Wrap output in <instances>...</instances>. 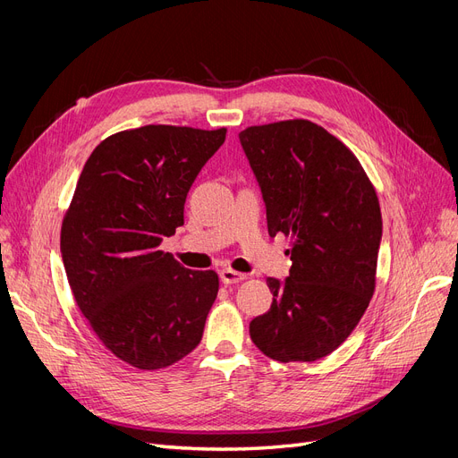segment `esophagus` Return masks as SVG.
<instances>
[{
	"label": "esophagus",
	"instance_id": "obj_1",
	"mask_svg": "<svg viewBox=\"0 0 458 458\" xmlns=\"http://www.w3.org/2000/svg\"><path fill=\"white\" fill-rule=\"evenodd\" d=\"M219 279L224 284H237L241 281L246 279L244 273H239V271H233V269H221L219 271Z\"/></svg>",
	"mask_w": 458,
	"mask_h": 458
}]
</instances>
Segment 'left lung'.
Segmentation results:
<instances>
[{
  "instance_id": "obj_1",
  "label": "left lung",
  "mask_w": 458,
  "mask_h": 458,
  "mask_svg": "<svg viewBox=\"0 0 458 458\" xmlns=\"http://www.w3.org/2000/svg\"><path fill=\"white\" fill-rule=\"evenodd\" d=\"M241 145L259 183L271 237L293 267L267 279L273 303L250 323L256 348L281 363H313L348 338L377 286L382 216L361 162L310 120L250 126Z\"/></svg>"
}]
</instances>
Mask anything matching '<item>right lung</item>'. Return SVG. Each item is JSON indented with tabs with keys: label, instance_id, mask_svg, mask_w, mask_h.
Wrapping results in <instances>:
<instances>
[{
	"label": "right lung",
	"instance_id": "add662e5",
	"mask_svg": "<svg viewBox=\"0 0 458 458\" xmlns=\"http://www.w3.org/2000/svg\"><path fill=\"white\" fill-rule=\"evenodd\" d=\"M225 133L150 123L106 137L63 217L78 308L105 348L135 369L170 367L202 340L217 273L183 267L160 242L183 225L187 192Z\"/></svg>",
	"mask_w": 458,
	"mask_h": 458
}]
</instances>
